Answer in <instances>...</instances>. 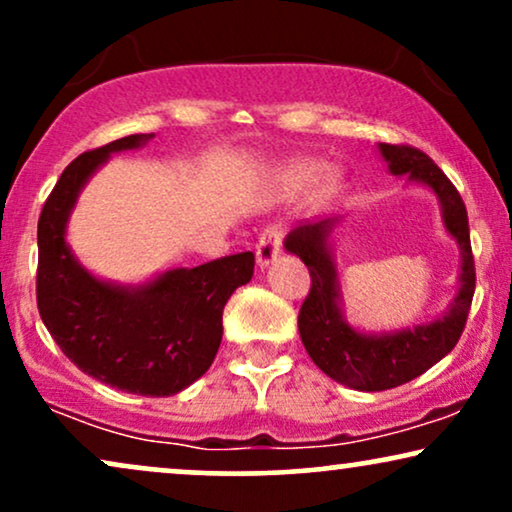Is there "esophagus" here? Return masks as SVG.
Wrapping results in <instances>:
<instances>
[{
	"label": "esophagus",
	"mask_w": 512,
	"mask_h": 512,
	"mask_svg": "<svg viewBox=\"0 0 512 512\" xmlns=\"http://www.w3.org/2000/svg\"><path fill=\"white\" fill-rule=\"evenodd\" d=\"M281 245H283V226L278 224H271L267 229L262 231L260 238H257V264L260 267H267L269 262H274L278 257V252H281Z\"/></svg>",
	"instance_id": "obj_1"
}]
</instances>
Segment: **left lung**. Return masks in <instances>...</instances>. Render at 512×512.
Here are the masks:
<instances>
[{"label":"left lung","instance_id":"obj_1","mask_svg":"<svg viewBox=\"0 0 512 512\" xmlns=\"http://www.w3.org/2000/svg\"><path fill=\"white\" fill-rule=\"evenodd\" d=\"M380 153L390 163L392 174H409L411 179L423 181L437 193L442 200L446 229L461 245L463 267L461 290L449 314L425 326H416L413 331L409 328V331L371 338V335L352 331L342 321L338 309L335 269L326 252V236L333 219L304 222L290 231L286 250L307 264L309 278H312V288L304 297L300 316H297L304 349L323 373L361 392L392 390L418 378L439 359H444L461 340L472 295H475V257H472L470 245L468 210H465L461 193L435 165V160L416 146L383 144Z\"/></svg>","mask_w":512,"mask_h":512}]
</instances>
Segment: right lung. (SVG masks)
I'll return each mask as SVG.
<instances>
[{
  "label": "right lung",
  "mask_w": 512,
  "mask_h": 512,
  "mask_svg": "<svg viewBox=\"0 0 512 512\" xmlns=\"http://www.w3.org/2000/svg\"><path fill=\"white\" fill-rule=\"evenodd\" d=\"M153 134H129L84 151L63 170L37 222V309L73 364L101 383L141 397H170L208 371L222 342L224 304L255 274L238 252L193 269H172L139 290L89 276L66 245L77 193L108 155Z\"/></svg>",
  "instance_id": "obj_1"
}]
</instances>
